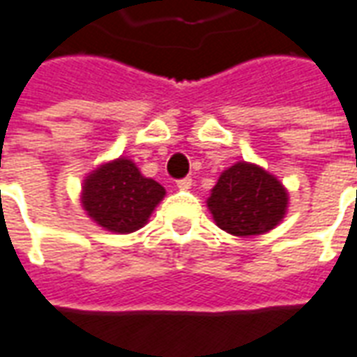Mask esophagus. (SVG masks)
<instances>
[{
    "mask_svg": "<svg viewBox=\"0 0 357 357\" xmlns=\"http://www.w3.org/2000/svg\"><path fill=\"white\" fill-rule=\"evenodd\" d=\"M191 183H193V179H191V178L178 179V187H179V189H189V187H191Z\"/></svg>",
    "mask_w": 357,
    "mask_h": 357,
    "instance_id": "1",
    "label": "esophagus"
}]
</instances>
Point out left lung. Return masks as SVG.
<instances>
[{
	"instance_id": "8db88e82",
	"label": "left lung",
	"mask_w": 357,
	"mask_h": 357,
	"mask_svg": "<svg viewBox=\"0 0 357 357\" xmlns=\"http://www.w3.org/2000/svg\"><path fill=\"white\" fill-rule=\"evenodd\" d=\"M289 195L281 181L260 166L237 162L212 189L208 208L220 229L237 235H262L284 216Z\"/></svg>"
}]
</instances>
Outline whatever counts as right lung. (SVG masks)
Wrapping results in <instances>:
<instances>
[{"instance_id": "add662e5", "label": "right lung", "mask_w": 357, "mask_h": 357, "mask_svg": "<svg viewBox=\"0 0 357 357\" xmlns=\"http://www.w3.org/2000/svg\"><path fill=\"white\" fill-rule=\"evenodd\" d=\"M164 193V187L141 176L132 160L118 158L89 174L84 181L82 204L105 229L132 233L147 224Z\"/></svg>"}]
</instances>
